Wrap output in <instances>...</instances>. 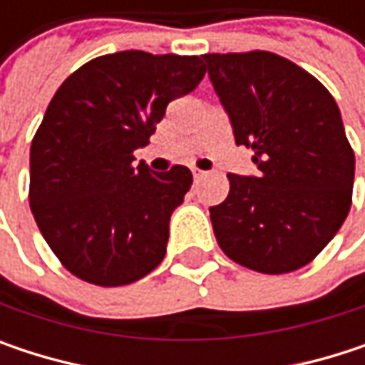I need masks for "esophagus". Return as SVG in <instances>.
<instances>
[{
  "label": "esophagus",
  "mask_w": 365,
  "mask_h": 365,
  "mask_svg": "<svg viewBox=\"0 0 365 365\" xmlns=\"http://www.w3.org/2000/svg\"><path fill=\"white\" fill-rule=\"evenodd\" d=\"M192 175H194V183L202 182V180L207 178V173H205V171H200V169H192Z\"/></svg>",
  "instance_id": "obj_1"
}]
</instances>
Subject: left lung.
<instances>
[{
    "mask_svg": "<svg viewBox=\"0 0 365 365\" xmlns=\"http://www.w3.org/2000/svg\"><path fill=\"white\" fill-rule=\"evenodd\" d=\"M237 145L254 150L257 178L228 173L209 209L222 252L264 274L313 262L349 215L355 154L328 88L266 50L202 54Z\"/></svg>",
    "mask_w": 365,
    "mask_h": 365,
    "instance_id": "left-lung-1",
    "label": "left lung"
}]
</instances>
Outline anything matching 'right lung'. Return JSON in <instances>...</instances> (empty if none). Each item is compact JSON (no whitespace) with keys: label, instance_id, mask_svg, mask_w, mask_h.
Masks as SVG:
<instances>
[{"label":"right lung","instance_id":"add662e5","mask_svg":"<svg viewBox=\"0 0 365 365\" xmlns=\"http://www.w3.org/2000/svg\"><path fill=\"white\" fill-rule=\"evenodd\" d=\"M202 76L200 56L124 50L84 63L54 93L31 141L29 205L78 279L128 285L163 262L192 173L182 165L154 173L135 165V150Z\"/></svg>","mask_w":365,"mask_h":365}]
</instances>
